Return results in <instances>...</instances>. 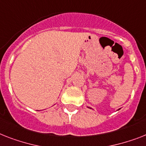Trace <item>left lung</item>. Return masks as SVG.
Segmentation results:
<instances>
[{
    "label": "left lung",
    "mask_w": 146,
    "mask_h": 146,
    "mask_svg": "<svg viewBox=\"0 0 146 146\" xmlns=\"http://www.w3.org/2000/svg\"><path fill=\"white\" fill-rule=\"evenodd\" d=\"M90 109H92V108H90Z\"/></svg>",
    "instance_id": "8db88e82"
}]
</instances>
